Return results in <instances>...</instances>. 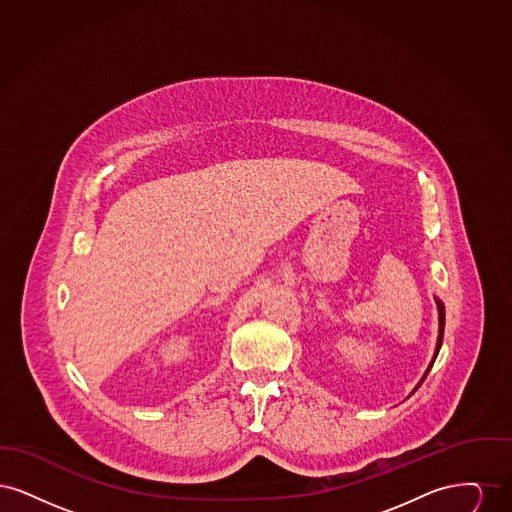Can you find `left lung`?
I'll return each instance as SVG.
<instances>
[{"instance_id":"obj_1","label":"left lung","mask_w":512,"mask_h":512,"mask_svg":"<svg viewBox=\"0 0 512 512\" xmlns=\"http://www.w3.org/2000/svg\"><path fill=\"white\" fill-rule=\"evenodd\" d=\"M436 305H438V320H439V330H438V341H436V351H434V357H432V361H430V365L426 368V372H424V376L420 378V382L416 384V388L411 391V395H413L414 391L420 388V384L426 380V376H428V372H430V368L434 366V361H436V357H438L439 349H441V343H443V328H445V307H443V301L436 297Z\"/></svg>"}]
</instances>
